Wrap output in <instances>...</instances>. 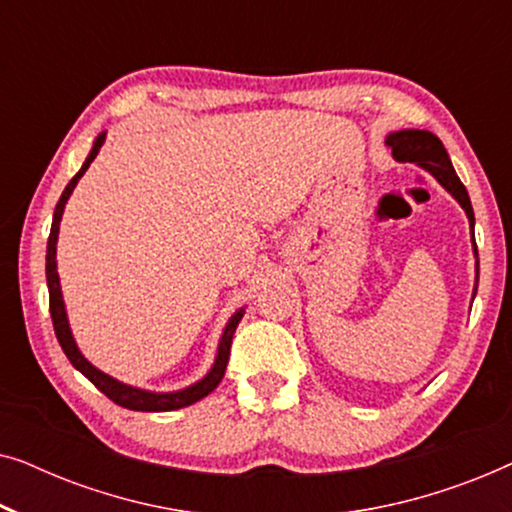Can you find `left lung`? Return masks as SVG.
Masks as SVG:
<instances>
[{
	"instance_id": "left-lung-1",
	"label": "left lung",
	"mask_w": 512,
	"mask_h": 512,
	"mask_svg": "<svg viewBox=\"0 0 512 512\" xmlns=\"http://www.w3.org/2000/svg\"><path fill=\"white\" fill-rule=\"evenodd\" d=\"M387 146L394 151V158L401 160V163H417L422 165L426 172H431L433 177H436L440 184H443L447 191L459 200V205L466 209L468 221H471V228H473L475 216H473L471 198H468L466 186L461 184L457 172H454L443 142H440L433 132H426V130L394 132V135L387 137Z\"/></svg>"
}]
</instances>
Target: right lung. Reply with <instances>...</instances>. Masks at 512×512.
<instances>
[{
    "label": "right lung",
    "instance_id": "add662e5",
    "mask_svg": "<svg viewBox=\"0 0 512 512\" xmlns=\"http://www.w3.org/2000/svg\"><path fill=\"white\" fill-rule=\"evenodd\" d=\"M104 139L107 135H100L95 139V146L93 151H90V156L86 158V163L79 172L74 174V179L69 181L65 191H62L58 205H55V214H53V226H51V235H48V247H46V282H48V307H51V319H53V328H55V338H58L62 352L67 354V359L72 361V366L76 370H81L83 375L88 377L90 382L95 384L97 389L102 391L104 396L111 398L116 405H121V408H128V410H139V412H167V410H179V408H186V405H193L195 401H200V398H205L207 394H212V391L219 387V382L223 380V373H226V366H228V356H230V345H233V333L237 324H240L242 319V310L235 314L233 319L228 321L226 331H223V338H221V345H219V356H216L214 361V368L209 370V375L205 380H200L198 384H193V387H188L184 391H174V394H151V391H142V389H135V387H128V384H121L114 377L104 375L102 370H97L95 366H90V363L83 359L79 349H76V342L72 338V331H69V324H67V314H65V305H62V293H60V279H58V270H55V242H58V230H60V219H62V209H65V202L69 200V195H72L74 186L79 184V179L86 174V170L93 163L97 153H100Z\"/></svg>",
    "mask_w": 512,
    "mask_h": 512
}]
</instances>
